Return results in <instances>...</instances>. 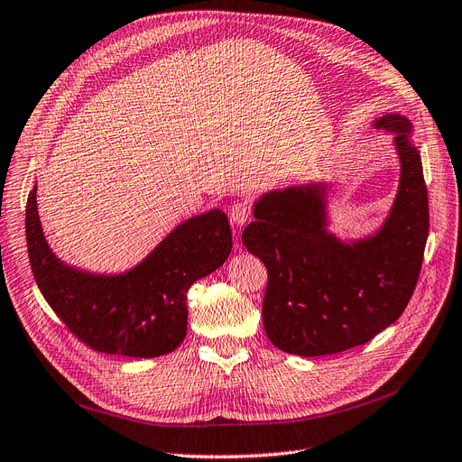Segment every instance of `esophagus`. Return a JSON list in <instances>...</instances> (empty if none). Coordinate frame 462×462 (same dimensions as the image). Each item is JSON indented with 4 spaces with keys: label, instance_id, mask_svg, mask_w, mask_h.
<instances>
[{
    "label": "esophagus",
    "instance_id": "obj_1",
    "mask_svg": "<svg viewBox=\"0 0 462 462\" xmlns=\"http://www.w3.org/2000/svg\"><path fill=\"white\" fill-rule=\"evenodd\" d=\"M251 217H253V209L245 202H237L230 208V220H232V225H236V226L247 225Z\"/></svg>",
    "mask_w": 462,
    "mask_h": 462
}]
</instances>
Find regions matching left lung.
Wrapping results in <instances>:
<instances>
[{
    "label": "left lung",
    "instance_id": "left-lung-1",
    "mask_svg": "<svg viewBox=\"0 0 462 462\" xmlns=\"http://www.w3.org/2000/svg\"><path fill=\"white\" fill-rule=\"evenodd\" d=\"M374 126L394 135L400 185L374 236L346 244L327 230V187L263 194L242 239L263 260L264 330L285 353L320 356L363 346L402 315L415 291L429 236V196L411 123L398 113Z\"/></svg>",
    "mask_w": 462,
    "mask_h": 462
}]
</instances>
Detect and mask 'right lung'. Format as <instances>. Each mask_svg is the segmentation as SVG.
Returning <instances> with one entry per match:
<instances>
[{
	"mask_svg": "<svg viewBox=\"0 0 462 462\" xmlns=\"http://www.w3.org/2000/svg\"><path fill=\"white\" fill-rule=\"evenodd\" d=\"M28 194L26 242L35 283L68 330L97 353L151 358L171 353L187 336V292L225 264L232 251L228 217L220 209L171 230L135 268L99 275L64 264L43 236Z\"/></svg>",
	"mask_w": 462,
	"mask_h": 462,
	"instance_id": "1",
	"label": "right lung"
}]
</instances>
